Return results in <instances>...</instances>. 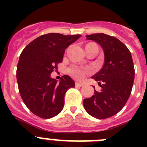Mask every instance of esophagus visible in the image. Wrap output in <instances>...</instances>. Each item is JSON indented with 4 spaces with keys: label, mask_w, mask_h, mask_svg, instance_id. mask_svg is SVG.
<instances>
[{
    "label": "esophagus",
    "mask_w": 147,
    "mask_h": 147,
    "mask_svg": "<svg viewBox=\"0 0 147 147\" xmlns=\"http://www.w3.org/2000/svg\"><path fill=\"white\" fill-rule=\"evenodd\" d=\"M75 85H76V87H82L84 85V84L82 82H76V83H75Z\"/></svg>",
    "instance_id": "1"
}]
</instances>
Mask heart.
<instances>
[{"mask_svg":"<svg viewBox=\"0 0 147 147\" xmlns=\"http://www.w3.org/2000/svg\"><path fill=\"white\" fill-rule=\"evenodd\" d=\"M90 72H91L90 68H82L78 65H71L68 68L69 74L80 80H83L87 74H89Z\"/></svg>","mask_w":147,"mask_h":147,"instance_id":"1","label":"heart"}]
</instances>
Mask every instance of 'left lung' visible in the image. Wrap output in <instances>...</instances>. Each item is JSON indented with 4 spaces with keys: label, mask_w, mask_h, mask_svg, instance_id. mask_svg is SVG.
<instances>
[{
    "label": "left lung",
    "mask_w": 147,
    "mask_h": 147,
    "mask_svg": "<svg viewBox=\"0 0 147 147\" xmlns=\"http://www.w3.org/2000/svg\"><path fill=\"white\" fill-rule=\"evenodd\" d=\"M87 40L101 45L105 54V63L92 76L101 87L94 95L85 98L83 105L88 114L105 119L117 114L124 107L132 91L135 69L130 51L115 37L103 33L87 35Z\"/></svg>",
    "instance_id": "left-lung-1"
}]
</instances>
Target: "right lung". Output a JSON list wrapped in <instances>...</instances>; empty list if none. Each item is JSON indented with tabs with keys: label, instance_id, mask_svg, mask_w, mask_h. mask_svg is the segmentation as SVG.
I'll use <instances>...</instances> for the list:
<instances>
[{
	"label": "right lung",
	"instance_id": "obj_1",
	"mask_svg": "<svg viewBox=\"0 0 147 147\" xmlns=\"http://www.w3.org/2000/svg\"><path fill=\"white\" fill-rule=\"evenodd\" d=\"M80 37L46 34L34 39L22 51L17 67L18 89L23 102L34 115L51 119L62 111L65 93L74 88L75 83L67 75L57 82L51 74L62 62L65 49Z\"/></svg>",
	"mask_w": 147,
	"mask_h": 147
}]
</instances>
